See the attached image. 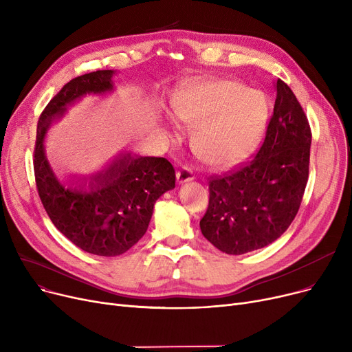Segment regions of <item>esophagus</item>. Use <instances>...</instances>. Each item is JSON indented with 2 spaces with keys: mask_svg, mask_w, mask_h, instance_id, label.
I'll return each instance as SVG.
<instances>
[{
  "mask_svg": "<svg viewBox=\"0 0 352 352\" xmlns=\"http://www.w3.org/2000/svg\"><path fill=\"white\" fill-rule=\"evenodd\" d=\"M195 178L192 170L190 168V166H182V168H179L177 171V181L178 184H184V182H188V181H192Z\"/></svg>",
  "mask_w": 352,
  "mask_h": 352,
  "instance_id": "1",
  "label": "esophagus"
}]
</instances>
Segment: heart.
Returning <instances> with one entry per match:
<instances>
[{
  "mask_svg": "<svg viewBox=\"0 0 352 352\" xmlns=\"http://www.w3.org/2000/svg\"><path fill=\"white\" fill-rule=\"evenodd\" d=\"M174 113L196 128L194 146L208 162L231 166L248 158L270 116L264 92L231 81L197 80L184 85Z\"/></svg>",
  "mask_w": 352,
  "mask_h": 352,
  "instance_id": "1",
  "label": "heart"
}]
</instances>
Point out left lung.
<instances>
[{
    "mask_svg": "<svg viewBox=\"0 0 352 352\" xmlns=\"http://www.w3.org/2000/svg\"><path fill=\"white\" fill-rule=\"evenodd\" d=\"M265 140L236 170L210 179L201 232L219 251L241 255L280 238L297 215L308 181L311 128L291 88L276 80Z\"/></svg>",
    "mask_w": 352,
    "mask_h": 352,
    "instance_id": "left-lung-1",
    "label": "left lung"
}]
</instances>
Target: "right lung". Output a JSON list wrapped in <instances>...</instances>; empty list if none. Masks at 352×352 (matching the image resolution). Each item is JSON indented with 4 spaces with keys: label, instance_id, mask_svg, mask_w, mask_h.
<instances>
[{
    "label": "right lung",
    "instance_id": "1",
    "mask_svg": "<svg viewBox=\"0 0 352 352\" xmlns=\"http://www.w3.org/2000/svg\"><path fill=\"white\" fill-rule=\"evenodd\" d=\"M113 69H101L67 82L40 116L34 150L36 190L52 224L74 245L101 256H116L135 245L150 224L155 201L175 187L168 160L131 153L68 188L55 177L44 150L50 125L81 97L113 91Z\"/></svg>",
    "mask_w": 352,
    "mask_h": 352
}]
</instances>
